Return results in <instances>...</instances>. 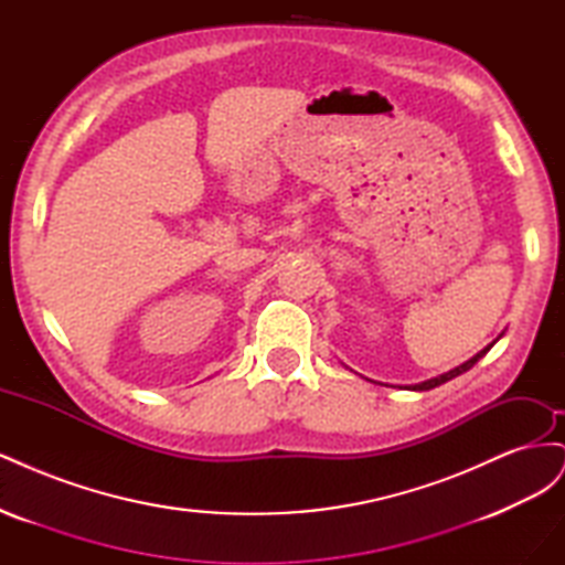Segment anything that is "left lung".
Listing matches in <instances>:
<instances>
[{"label": "left lung", "instance_id": "obj_1", "mask_svg": "<svg viewBox=\"0 0 565 565\" xmlns=\"http://www.w3.org/2000/svg\"><path fill=\"white\" fill-rule=\"evenodd\" d=\"M492 344H494V341H492ZM490 344V347H492ZM490 347H486L481 353H476L473 358H471V361H467L465 365H459V367H455V370H450V372H446V374H440V377H436V380H429V382H422V384H415L413 388L415 391H429V388H436V386H440V384H446V382H450L452 377H457V374H461V372H467V370H471L478 361H481V358L490 351Z\"/></svg>", "mask_w": 565, "mask_h": 565}]
</instances>
